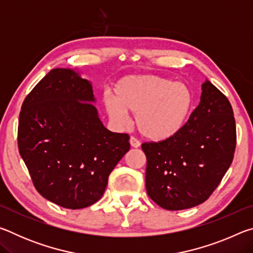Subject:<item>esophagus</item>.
Segmentation results:
<instances>
[{
  "mask_svg": "<svg viewBox=\"0 0 253 253\" xmlns=\"http://www.w3.org/2000/svg\"><path fill=\"white\" fill-rule=\"evenodd\" d=\"M129 143H130V146L134 148H138L140 146V142L137 138H135V137H130Z\"/></svg>",
  "mask_w": 253,
  "mask_h": 253,
  "instance_id": "34e87169",
  "label": "esophagus"
}]
</instances>
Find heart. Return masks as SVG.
Instances as JSON below:
<instances>
[{"label":"heart","instance_id":"heart-1","mask_svg":"<svg viewBox=\"0 0 253 253\" xmlns=\"http://www.w3.org/2000/svg\"><path fill=\"white\" fill-rule=\"evenodd\" d=\"M102 101L116 125L125 126L131 111L140 134L152 140H165L185 125L194 97L183 83L157 76H129L119 80L114 96L106 93Z\"/></svg>","mask_w":253,"mask_h":253}]
</instances>
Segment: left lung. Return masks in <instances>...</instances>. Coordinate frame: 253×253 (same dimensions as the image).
<instances>
[{
    "label": "left lung",
    "instance_id": "left-lung-1",
    "mask_svg": "<svg viewBox=\"0 0 253 253\" xmlns=\"http://www.w3.org/2000/svg\"><path fill=\"white\" fill-rule=\"evenodd\" d=\"M237 131L230 101L209 80L199 106L176 135L144 143L146 191L169 211L196 207L209 199L233 160Z\"/></svg>",
    "mask_w": 253,
    "mask_h": 253
}]
</instances>
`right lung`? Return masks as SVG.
I'll list each match as a JSON object with an SVG mask.
<instances>
[{
    "instance_id": "obj_1",
    "label": "right lung",
    "mask_w": 253,
    "mask_h": 253,
    "mask_svg": "<svg viewBox=\"0 0 253 253\" xmlns=\"http://www.w3.org/2000/svg\"><path fill=\"white\" fill-rule=\"evenodd\" d=\"M90 81L52 69L25 98L18 128L20 155L37 191L60 207L96 203L108 176L129 151V136L107 129Z\"/></svg>"
}]
</instances>
